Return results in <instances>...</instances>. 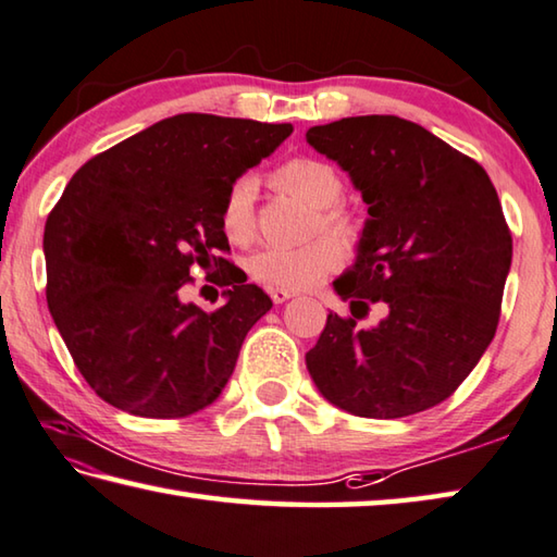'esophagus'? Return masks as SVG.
I'll return each mask as SVG.
<instances>
[{"label": "esophagus", "instance_id": "34e87169", "mask_svg": "<svg viewBox=\"0 0 557 557\" xmlns=\"http://www.w3.org/2000/svg\"><path fill=\"white\" fill-rule=\"evenodd\" d=\"M270 297H272V301H275V305H285V301L287 299H292V297H295V292H292V289H270Z\"/></svg>", "mask_w": 557, "mask_h": 557}]
</instances>
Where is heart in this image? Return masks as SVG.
Segmentation results:
<instances>
[{"mask_svg": "<svg viewBox=\"0 0 557 557\" xmlns=\"http://www.w3.org/2000/svg\"><path fill=\"white\" fill-rule=\"evenodd\" d=\"M270 185L277 191L297 197L307 207L317 209V224L326 234L341 240H356L360 221L343 209V177L326 160L319 158H289L270 173ZM256 199L258 185L252 177H240L228 187L221 205V228L231 244L248 246L256 238ZM341 265V250L331 238H317L307 246L285 248L270 246L250 258L252 277L277 289H309Z\"/></svg>", "mask_w": 557, "mask_h": 557, "instance_id": "1", "label": "heart"}]
</instances>
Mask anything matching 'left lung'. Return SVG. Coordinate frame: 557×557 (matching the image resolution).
Wrapping results in <instances>:
<instances>
[{"label": "left lung", "mask_w": 557, "mask_h": 557, "mask_svg": "<svg viewBox=\"0 0 557 557\" xmlns=\"http://www.w3.org/2000/svg\"><path fill=\"white\" fill-rule=\"evenodd\" d=\"M368 205L352 268L333 282L309 375L338 409L399 419L436 407L478 366L499 323L511 231L480 163L413 121L350 116L307 131ZM380 304L385 319L360 330Z\"/></svg>", "instance_id": "left-lung-1"}]
</instances>
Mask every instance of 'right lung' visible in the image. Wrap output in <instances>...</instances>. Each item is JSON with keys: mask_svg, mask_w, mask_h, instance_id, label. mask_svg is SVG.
Returning a JSON list of instances; mask_svg holds the SVG:
<instances>
[{"mask_svg": "<svg viewBox=\"0 0 557 557\" xmlns=\"http://www.w3.org/2000/svg\"><path fill=\"white\" fill-rule=\"evenodd\" d=\"M292 124L177 114L95 156L67 182L44 231L46 299L77 370L111 407L180 419L209 407L272 299L246 285L221 205ZM195 267L225 287L205 312L181 299Z\"/></svg>", "mask_w": 557, "mask_h": 557, "instance_id": "obj_1", "label": "right lung"}]
</instances>
